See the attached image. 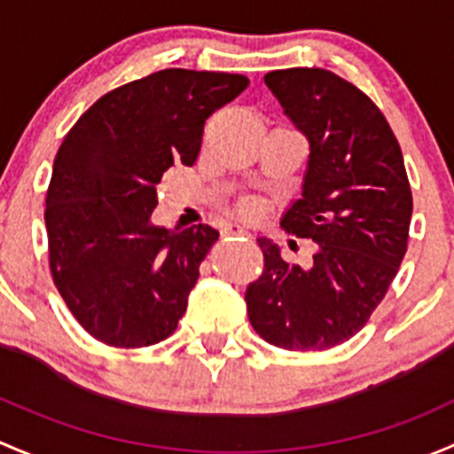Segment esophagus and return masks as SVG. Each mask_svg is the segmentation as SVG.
<instances>
[{
	"instance_id": "obj_1",
	"label": "esophagus",
	"mask_w": 454,
	"mask_h": 454,
	"mask_svg": "<svg viewBox=\"0 0 454 454\" xmlns=\"http://www.w3.org/2000/svg\"><path fill=\"white\" fill-rule=\"evenodd\" d=\"M223 233H225V236H245L247 225H245V223L231 221V223H227L225 227H223Z\"/></svg>"
}]
</instances>
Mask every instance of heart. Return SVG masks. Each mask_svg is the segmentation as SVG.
Wrapping results in <instances>:
<instances>
[{
    "label": "heart",
    "mask_w": 454,
    "mask_h": 454,
    "mask_svg": "<svg viewBox=\"0 0 454 454\" xmlns=\"http://www.w3.org/2000/svg\"><path fill=\"white\" fill-rule=\"evenodd\" d=\"M242 207H245V212H255V203H251V200H247L245 205H242Z\"/></svg>",
    "instance_id": "b5f03b06"
}]
</instances>
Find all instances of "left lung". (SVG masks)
<instances>
[{
	"label": "left lung",
	"instance_id": "obj_1",
	"mask_svg": "<svg viewBox=\"0 0 454 454\" xmlns=\"http://www.w3.org/2000/svg\"><path fill=\"white\" fill-rule=\"evenodd\" d=\"M264 82L310 144L301 196L282 227L317 249L310 264H295L258 238L264 270L247 286V312L275 348L330 349L367 324L406 254L413 196L404 159L380 109L328 69H278Z\"/></svg>",
	"mask_w": 454,
	"mask_h": 454
}]
</instances>
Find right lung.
Returning <instances> with one entry per match:
<instances>
[{"label":"right lung","instance_id":"right-lung-1","mask_svg":"<svg viewBox=\"0 0 454 454\" xmlns=\"http://www.w3.org/2000/svg\"><path fill=\"white\" fill-rule=\"evenodd\" d=\"M247 85L161 69L105 93L65 135L45 199L50 270L93 339L146 348L176 330L218 231L153 225L155 188L175 163L192 166L205 120Z\"/></svg>","mask_w":454,"mask_h":454}]
</instances>
